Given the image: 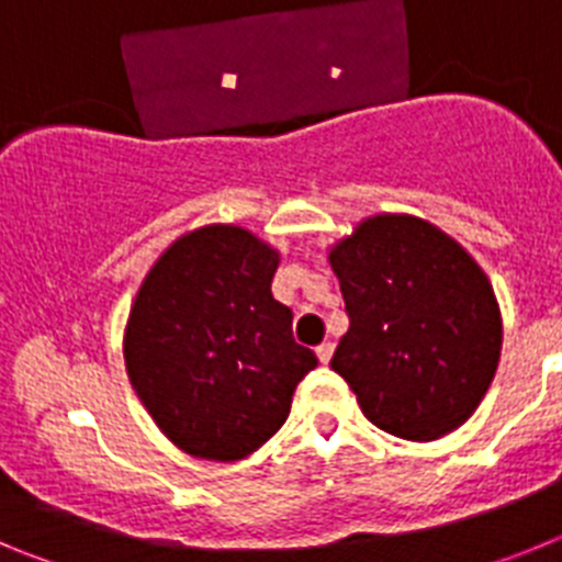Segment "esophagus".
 Wrapping results in <instances>:
<instances>
[{
	"instance_id": "esophagus-1",
	"label": "esophagus",
	"mask_w": 562,
	"mask_h": 562,
	"mask_svg": "<svg viewBox=\"0 0 562 562\" xmlns=\"http://www.w3.org/2000/svg\"><path fill=\"white\" fill-rule=\"evenodd\" d=\"M315 355H317V360L326 366V362L331 360V355H335V346H331V342H321V346L315 349Z\"/></svg>"
}]
</instances>
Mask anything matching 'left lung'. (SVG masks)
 Masks as SVG:
<instances>
[{
  "label": "left lung",
  "mask_w": 562,
  "mask_h": 562,
  "mask_svg": "<svg viewBox=\"0 0 562 562\" xmlns=\"http://www.w3.org/2000/svg\"><path fill=\"white\" fill-rule=\"evenodd\" d=\"M349 331L331 369L366 419L391 436L434 441L461 428L501 360L493 284L464 247L408 213H376L329 247Z\"/></svg>",
  "instance_id": "left-lung-1"
}]
</instances>
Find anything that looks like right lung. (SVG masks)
I'll use <instances>...</instances> for the list:
<instances>
[{
	"label": "right lung",
	"mask_w": 562,
	"mask_h": 562,
	"mask_svg": "<svg viewBox=\"0 0 562 562\" xmlns=\"http://www.w3.org/2000/svg\"><path fill=\"white\" fill-rule=\"evenodd\" d=\"M276 247L205 225L162 252L134 295L123 360L143 408L182 453L236 461L278 434L317 366L272 297Z\"/></svg>",
	"instance_id": "obj_1"
}]
</instances>
